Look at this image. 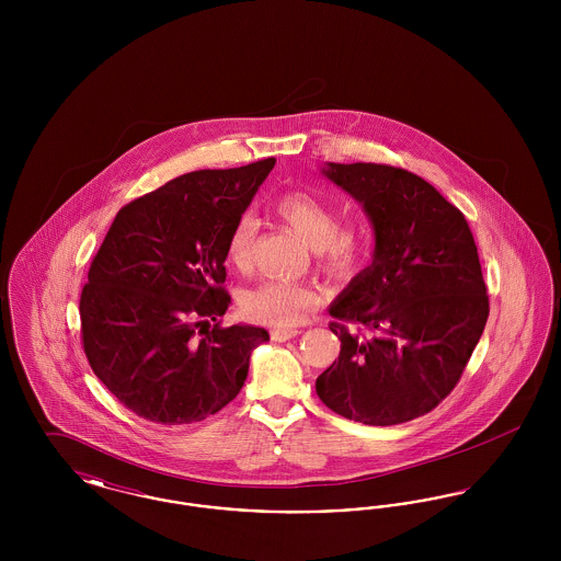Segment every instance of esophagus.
<instances>
[{
    "instance_id": "34e87169",
    "label": "esophagus",
    "mask_w": 561,
    "mask_h": 561,
    "mask_svg": "<svg viewBox=\"0 0 561 561\" xmlns=\"http://www.w3.org/2000/svg\"><path fill=\"white\" fill-rule=\"evenodd\" d=\"M298 334H300V330H296V328H273L271 330V339L275 343H286V341H290V339L298 336Z\"/></svg>"
}]
</instances>
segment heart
Segmentation results:
<instances>
[{"mask_svg":"<svg viewBox=\"0 0 561 561\" xmlns=\"http://www.w3.org/2000/svg\"><path fill=\"white\" fill-rule=\"evenodd\" d=\"M275 216L320 256V267L334 279H351L366 267L373 254V240L364 231L341 229L339 213L320 197L302 191L282 195L273 204ZM256 222L241 216L227 241V259L231 267L248 271L252 265ZM320 305V294L311 286L265 282L241 300V311L250 320L273 328H293Z\"/></svg>","mask_w":561,"mask_h":561,"instance_id":"b5f03b06","label":"heart"}]
</instances>
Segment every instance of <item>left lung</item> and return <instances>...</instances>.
Masks as SVG:
<instances>
[{
	"mask_svg": "<svg viewBox=\"0 0 561 561\" xmlns=\"http://www.w3.org/2000/svg\"><path fill=\"white\" fill-rule=\"evenodd\" d=\"M321 174L373 225V263L330 316L339 362L318 376L320 400L348 421L389 427L431 412L458 382L490 307L478 245L462 213L425 179L382 163H332Z\"/></svg>",
	"mask_w": 561,
	"mask_h": 561,
	"instance_id": "obj_1",
	"label": "left lung"
}]
</instances>
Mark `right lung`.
<instances>
[{"mask_svg":"<svg viewBox=\"0 0 561 561\" xmlns=\"http://www.w3.org/2000/svg\"><path fill=\"white\" fill-rule=\"evenodd\" d=\"M273 165L188 172L115 216L81 290V339L94 374L134 414L197 423L240 393L268 332L220 325L231 305L227 241Z\"/></svg>","mask_w":561,"mask_h":561,"instance_id":"obj_1","label":"right lung"}]
</instances>
